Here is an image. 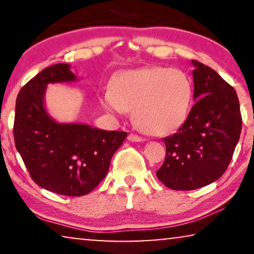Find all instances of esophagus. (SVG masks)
I'll return each instance as SVG.
<instances>
[{
	"label": "esophagus",
	"instance_id": "1",
	"mask_svg": "<svg viewBox=\"0 0 254 254\" xmlns=\"http://www.w3.org/2000/svg\"><path fill=\"white\" fill-rule=\"evenodd\" d=\"M128 140H129L130 142H142V141H144V138L138 136V135H136V134L131 133L128 135Z\"/></svg>",
	"mask_w": 254,
	"mask_h": 254
}]
</instances>
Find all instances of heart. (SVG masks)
Here are the masks:
<instances>
[{"mask_svg":"<svg viewBox=\"0 0 254 254\" xmlns=\"http://www.w3.org/2000/svg\"><path fill=\"white\" fill-rule=\"evenodd\" d=\"M192 82L175 68L145 67L124 71L104 93L103 106L124 113L135 109V118L145 131L164 135L182 126L192 103Z\"/></svg>","mask_w":254,"mask_h":254,"instance_id":"heart-1","label":"heart"}]
</instances>
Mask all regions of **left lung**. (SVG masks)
Masks as SVG:
<instances>
[{
  "mask_svg": "<svg viewBox=\"0 0 254 254\" xmlns=\"http://www.w3.org/2000/svg\"><path fill=\"white\" fill-rule=\"evenodd\" d=\"M194 65V104L171 136L164 137L165 161L156 172L166 187L192 190L214 183L230 163L241 136L242 116L235 89L201 62Z\"/></svg>",
  "mask_w": 254,
  "mask_h": 254,
  "instance_id": "obj_1",
  "label": "left lung"
}]
</instances>
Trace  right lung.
<instances>
[{
    "label": "right lung",
    "mask_w": 254,
    "mask_h": 254,
    "mask_svg": "<svg viewBox=\"0 0 254 254\" xmlns=\"http://www.w3.org/2000/svg\"><path fill=\"white\" fill-rule=\"evenodd\" d=\"M75 81L77 77L67 64L45 68L20 89L13 124L16 149L33 182L68 196L85 195L98 186L127 136L126 131L60 124L47 113V84Z\"/></svg>",
    "instance_id": "add662e5"
}]
</instances>
